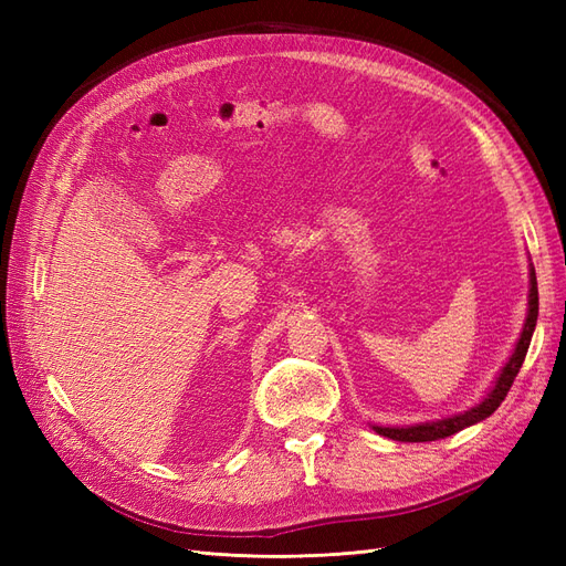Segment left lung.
<instances>
[{"mask_svg":"<svg viewBox=\"0 0 566 566\" xmlns=\"http://www.w3.org/2000/svg\"><path fill=\"white\" fill-rule=\"evenodd\" d=\"M536 318H538V283H536V271L531 269L528 314H526L522 337L517 342L515 354L510 356V361L501 370L499 380H495L493 389L486 394V399L482 403H476L474 408L465 410V413H458V416L443 418V420H437V422H424V424H413V427H373V430L382 434V437L394 439V441H434V439L451 437L460 430H465V427L489 418L493 410L505 401L512 382H515V378H517V373L524 364V356H526L528 345H531V335H534V328H536Z\"/></svg>","mask_w":566,"mask_h":566,"instance_id":"obj_1","label":"left lung"}]
</instances>
